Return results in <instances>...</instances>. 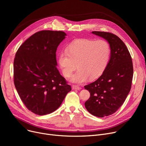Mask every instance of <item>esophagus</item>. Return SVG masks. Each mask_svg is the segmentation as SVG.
Returning <instances> with one entry per match:
<instances>
[{
    "mask_svg": "<svg viewBox=\"0 0 146 146\" xmlns=\"http://www.w3.org/2000/svg\"><path fill=\"white\" fill-rule=\"evenodd\" d=\"M72 88L75 90H80V88L78 85H73Z\"/></svg>",
    "mask_w": 146,
    "mask_h": 146,
    "instance_id": "obj_1",
    "label": "esophagus"
}]
</instances>
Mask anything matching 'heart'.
Listing matches in <instances>:
<instances>
[{"label":"heart","instance_id":"heart-1","mask_svg":"<svg viewBox=\"0 0 146 146\" xmlns=\"http://www.w3.org/2000/svg\"><path fill=\"white\" fill-rule=\"evenodd\" d=\"M111 49L109 43L104 40L78 39L69 44L67 51H61L58 56V64L66 78L72 75V82L83 83L100 76L108 63Z\"/></svg>","mask_w":146,"mask_h":146}]
</instances>
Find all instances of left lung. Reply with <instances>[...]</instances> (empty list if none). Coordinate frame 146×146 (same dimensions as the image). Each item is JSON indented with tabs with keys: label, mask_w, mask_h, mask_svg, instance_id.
Here are the masks:
<instances>
[{
	"label": "left lung",
	"mask_w": 146,
	"mask_h": 146,
	"mask_svg": "<svg viewBox=\"0 0 146 146\" xmlns=\"http://www.w3.org/2000/svg\"><path fill=\"white\" fill-rule=\"evenodd\" d=\"M92 33L104 38L111 49L110 59L102 74L85 86L90 94L85 103L86 110L102 118L115 112L124 102L131 88L133 61L125 44L116 35L101 31Z\"/></svg>",
	"instance_id": "1"
}]
</instances>
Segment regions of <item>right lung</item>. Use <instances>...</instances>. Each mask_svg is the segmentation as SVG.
Returning a JSON list of instances; mask_svg holds the SVG:
<instances>
[{
  "mask_svg": "<svg viewBox=\"0 0 146 146\" xmlns=\"http://www.w3.org/2000/svg\"><path fill=\"white\" fill-rule=\"evenodd\" d=\"M66 36L45 30L31 36L14 59V84L27 108L44 115L58 109L72 89L57 68L56 51Z\"/></svg>",
  "mask_w": 146,
  "mask_h": 146,
  "instance_id": "1",
  "label": "right lung"
}]
</instances>
